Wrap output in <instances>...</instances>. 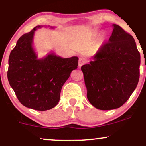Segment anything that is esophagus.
<instances>
[{"instance_id":"esophagus-1","label":"esophagus","mask_w":146,"mask_h":146,"mask_svg":"<svg viewBox=\"0 0 146 146\" xmlns=\"http://www.w3.org/2000/svg\"><path fill=\"white\" fill-rule=\"evenodd\" d=\"M87 62V60L85 58H83V57H81L79 58V62H78V65L80 67L82 66L85 64Z\"/></svg>"}]
</instances>
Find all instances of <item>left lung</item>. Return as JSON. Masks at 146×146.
Returning a JSON list of instances; mask_svg holds the SVG:
<instances>
[{
	"instance_id": "left-lung-1",
	"label": "left lung",
	"mask_w": 146,
	"mask_h": 146,
	"mask_svg": "<svg viewBox=\"0 0 146 146\" xmlns=\"http://www.w3.org/2000/svg\"><path fill=\"white\" fill-rule=\"evenodd\" d=\"M108 42L81 67L91 104L101 110L118 108L130 97L139 78L140 54L130 34L117 25Z\"/></svg>"
}]
</instances>
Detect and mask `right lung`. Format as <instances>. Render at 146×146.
Instances as JSON below:
<instances>
[{"mask_svg": "<svg viewBox=\"0 0 146 146\" xmlns=\"http://www.w3.org/2000/svg\"><path fill=\"white\" fill-rule=\"evenodd\" d=\"M40 27H35L18 40L9 56L7 77L22 104L45 111L58 103L62 86L78 68V58H62L50 54L38 59L32 44L35 31Z\"/></svg>", "mask_w": 146, "mask_h": 146, "instance_id": "add662e5", "label": "right lung"}]
</instances>
